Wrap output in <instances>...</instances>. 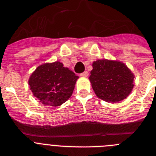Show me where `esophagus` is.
Returning a JSON list of instances; mask_svg holds the SVG:
<instances>
[{
  "mask_svg": "<svg viewBox=\"0 0 156 156\" xmlns=\"http://www.w3.org/2000/svg\"><path fill=\"white\" fill-rule=\"evenodd\" d=\"M80 75H81V77H83V78H86V77H88V71H84V72L81 73Z\"/></svg>",
  "mask_w": 156,
  "mask_h": 156,
  "instance_id": "esophagus-1",
  "label": "esophagus"
}]
</instances>
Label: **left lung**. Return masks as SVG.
<instances>
[{
  "label": "left lung",
  "mask_w": 156,
  "mask_h": 156,
  "mask_svg": "<svg viewBox=\"0 0 156 156\" xmlns=\"http://www.w3.org/2000/svg\"><path fill=\"white\" fill-rule=\"evenodd\" d=\"M89 81L95 95L107 102L125 99L134 88V73L120 61L99 59L92 63Z\"/></svg>",
  "instance_id": "1"
}]
</instances>
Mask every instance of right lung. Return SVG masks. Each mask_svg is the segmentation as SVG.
Returning a JSON list of instances; mask_svg holds the SVG:
<instances>
[{
    "label": "right lung",
    "mask_w": 156,
    "mask_h": 156,
    "mask_svg": "<svg viewBox=\"0 0 156 156\" xmlns=\"http://www.w3.org/2000/svg\"><path fill=\"white\" fill-rule=\"evenodd\" d=\"M78 78L57 61L38 66L29 77V85L42 104L59 106L71 97Z\"/></svg>",
    "instance_id": "obj_1"
}]
</instances>
